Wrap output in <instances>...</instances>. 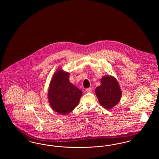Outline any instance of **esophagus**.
Segmentation results:
<instances>
[{"mask_svg":"<svg viewBox=\"0 0 159 159\" xmlns=\"http://www.w3.org/2000/svg\"><path fill=\"white\" fill-rule=\"evenodd\" d=\"M86 91H87L88 92H91L92 91V88H87Z\"/></svg>","mask_w":159,"mask_h":159,"instance_id":"1","label":"esophagus"}]
</instances>
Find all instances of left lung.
I'll use <instances>...</instances> for the list:
<instances>
[{"mask_svg": "<svg viewBox=\"0 0 159 159\" xmlns=\"http://www.w3.org/2000/svg\"><path fill=\"white\" fill-rule=\"evenodd\" d=\"M101 84L96 88L95 93L100 104L107 110L116 106L121 98V89L114 76H104L101 79Z\"/></svg>", "mask_w": 159, "mask_h": 159, "instance_id": "1", "label": "left lung"}]
</instances>
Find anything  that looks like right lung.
Returning a JSON list of instances; mask_svg holds the SVG:
<instances>
[{
  "label": "right lung",
  "mask_w": 159,
  "mask_h": 159,
  "mask_svg": "<svg viewBox=\"0 0 159 159\" xmlns=\"http://www.w3.org/2000/svg\"><path fill=\"white\" fill-rule=\"evenodd\" d=\"M70 73L57 68L50 82L48 99L53 110L67 115L78 106L82 92L69 81Z\"/></svg>",
  "instance_id": "right-lung-1"
}]
</instances>
